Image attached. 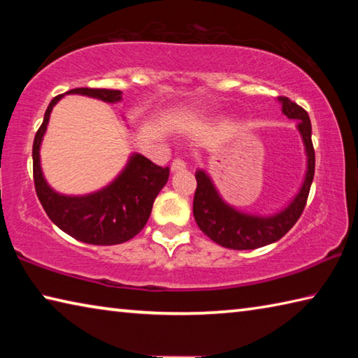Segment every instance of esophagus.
<instances>
[{
	"label": "esophagus",
	"mask_w": 358,
	"mask_h": 358,
	"mask_svg": "<svg viewBox=\"0 0 358 358\" xmlns=\"http://www.w3.org/2000/svg\"><path fill=\"white\" fill-rule=\"evenodd\" d=\"M183 169H186V162L183 159H180V157H178V159L172 161V166H171L172 173L178 172V171H183Z\"/></svg>",
	"instance_id": "34e87169"
}]
</instances>
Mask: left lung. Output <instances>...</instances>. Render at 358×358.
<instances>
[{"instance_id": "8db88e82", "label": "left lung", "mask_w": 358, "mask_h": 358, "mask_svg": "<svg viewBox=\"0 0 358 358\" xmlns=\"http://www.w3.org/2000/svg\"><path fill=\"white\" fill-rule=\"evenodd\" d=\"M281 110L289 120L296 121V131L300 132L305 145L306 172L299 191L290 201L273 213H248L235 205L229 203L217 191L213 178L203 169H197V189L194 194L192 213L199 229L215 243L229 250H256L271 245L282 238L294 224L299 221L306 205L308 194L314 177V148L311 142V121L306 110L289 98H278Z\"/></svg>"}]
</instances>
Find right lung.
<instances>
[{
	"instance_id": "1",
	"label": "right lung",
	"mask_w": 358,
	"mask_h": 358,
	"mask_svg": "<svg viewBox=\"0 0 358 358\" xmlns=\"http://www.w3.org/2000/svg\"><path fill=\"white\" fill-rule=\"evenodd\" d=\"M64 94H80L117 104L123 99L120 90L74 88ZM59 94L48 104L44 121L33 143V172L36 194L47 216L72 238L88 245H120L131 240L145 227L157 194L169 180V167H159L141 153H132L117 177L101 189L72 196L53 189L41 166V145L47 132L50 113Z\"/></svg>"
}]
</instances>
